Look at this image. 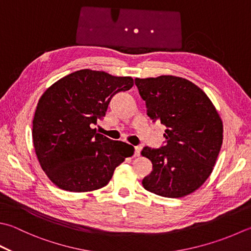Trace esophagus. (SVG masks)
<instances>
[{"mask_svg": "<svg viewBox=\"0 0 251 251\" xmlns=\"http://www.w3.org/2000/svg\"><path fill=\"white\" fill-rule=\"evenodd\" d=\"M140 152H141V147H139V146H137V147H135V156H139L140 155Z\"/></svg>", "mask_w": 251, "mask_h": 251, "instance_id": "obj_1", "label": "esophagus"}]
</instances>
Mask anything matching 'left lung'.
<instances>
[{"label": "left lung", "instance_id": "obj_1", "mask_svg": "<svg viewBox=\"0 0 251 251\" xmlns=\"http://www.w3.org/2000/svg\"><path fill=\"white\" fill-rule=\"evenodd\" d=\"M135 83L147 114L166 127L165 146L141 151L153 168L142 186L166 198L194 193L212 173L222 146L223 123L217 109L198 86L185 78H136Z\"/></svg>", "mask_w": 251, "mask_h": 251}]
</instances>
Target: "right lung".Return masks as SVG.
Wrapping results in <instances>:
<instances>
[{
	"label": "right lung",
	"instance_id": "add662e5",
	"mask_svg": "<svg viewBox=\"0 0 251 251\" xmlns=\"http://www.w3.org/2000/svg\"><path fill=\"white\" fill-rule=\"evenodd\" d=\"M131 77L80 70L44 91L32 121V141L44 173L58 188L86 193L104 187L134 147L92 128L113 96L129 90Z\"/></svg>",
	"mask_w": 251,
	"mask_h": 251
}]
</instances>
